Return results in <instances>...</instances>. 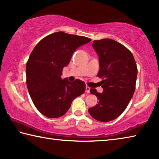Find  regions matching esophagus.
Here are the masks:
<instances>
[{"label":"esophagus","mask_w":159,"mask_h":159,"mask_svg":"<svg viewBox=\"0 0 159 159\" xmlns=\"http://www.w3.org/2000/svg\"><path fill=\"white\" fill-rule=\"evenodd\" d=\"M85 92L87 93H89L90 92V87H86L85 88Z\"/></svg>","instance_id":"esophagus-1"}]
</instances>
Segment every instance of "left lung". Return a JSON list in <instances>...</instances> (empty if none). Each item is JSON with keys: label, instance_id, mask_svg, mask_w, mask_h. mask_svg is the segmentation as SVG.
<instances>
[{"label": "left lung", "instance_id": "obj_1", "mask_svg": "<svg viewBox=\"0 0 159 159\" xmlns=\"http://www.w3.org/2000/svg\"><path fill=\"white\" fill-rule=\"evenodd\" d=\"M92 46L99 60L97 76L103 80V90L98 93L90 89L98 102L89 108V113L97 120L106 123L120 116L133 97L137 67L131 52L118 41L103 39L93 41Z\"/></svg>", "mask_w": 159, "mask_h": 159}]
</instances>
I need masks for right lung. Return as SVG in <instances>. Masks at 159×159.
Masks as SVG:
<instances>
[{"label":"right lung","instance_id":"add662e5","mask_svg":"<svg viewBox=\"0 0 159 159\" xmlns=\"http://www.w3.org/2000/svg\"><path fill=\"white\" fill-rule=\"evenodd\" d=\"M89 41L85 36L58 32L46 36L33 49L26 65L27 85L34 104L43 116H62L72 101L84 93V82H69L61 75L75 50Z\"/></svg>","mask_w":159,"mask_h":159}]
</instances>
